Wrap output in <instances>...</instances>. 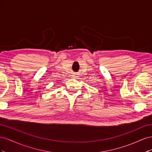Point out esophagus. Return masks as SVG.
Instances as JSON below:
<instances>
[{
    "label": "esophagus",
    "mask_w": 152,
    "mask_h": 152,
    "mask_svg": "<svg viewBox=\"0 0 152 152\" xmlns=\"http://www.w3.org/2000/svg\"><path fill=\"white\" fill-rule=\"evenodd\" d=\"M73 77H75V75H73Z\"/></svg>",
    "instance_id": "34e87169"
}]
</instances>
